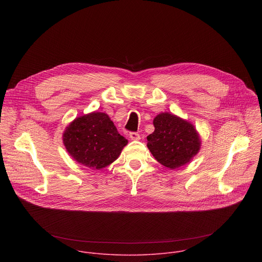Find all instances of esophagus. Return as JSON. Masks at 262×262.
I'll list each match as a JSON object with an SVG mask.
<instances>
[{"mask_svg":"<svg viewBox=\"0 0 262 262\" xmlns=\"http://www.w3.org/2000/svg\"><path fill=\"white\" fill-rule=\"evenodd\" d=\"M129 138L132 140H140V135L138 133H136V132H130L129 133Z\"/></svg>","mask_w":262,"mask_h":262,"instance_id":"esophagus-1","label":"esophagus"}]
</instances>
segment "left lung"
<instances>
[{
  "instance_id": "1",
  "label": "left lung",
  "mask_w": 262,
  "mask_h": 262,
  "mask_svg": "<svg viewBox=\"0 0 262 262\" xmlns=\"http://www.w3.org/2000/svg\"><path fill=\"white\" fill-rule=\"evenodd\" d=\"M155 132L147 137V146L156 160L170 169L189 163L200 149V139L195 127L188 121L169 114H159Z\"/></svg>"
}]
</instances>
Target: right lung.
Wrapping results in <instances>:
<instances>
[{
	"label": "right lung",
	"instance_id": "right-lung-1",
	"mask_svg": "<svg viewBox=\"0 0 262 262\" xmlns=\"http://www.w3.org/2000/svg\"><path fill=\"white\" fill-rule=\"evenodd\" d=\"M63 142L74 160L97 170L117 160L127 144L113 121L100 112L74 119L66 127Z\"/></svg>",
	"mask_w": 262,
	"mask_h": 262
}]
</instances>
